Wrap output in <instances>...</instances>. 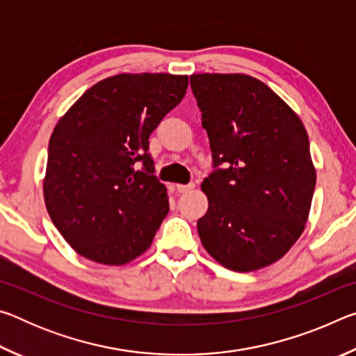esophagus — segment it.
Returning <instances> with one entry per match:
<instances>
[{
  "label": "esophagus",
  "instance_id": "esophagus-1",
  "mask_svg": "<svg viewBox=\"0 0 356 356\" xmlns=\"http://www.w3.org/2000/svg\"><path fill=\"white\" fill-rule=\"evenodd\" d=\"M193 188H195V184H188V185L177 184V185H176V190H177L179 193H186V191H191Z\"/></svg>",
  "mask_w": 356,
  "mask_h": 356
}]
</instances>
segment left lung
Returning <instances> with one entry per match:
<instances>
[{"label":"left lung","instance_id":"8db88e82","mask_svg":"<svg viewBox=\"0 0 356 356\" xmlns=\"http://www.w3.org/2000/svg\"><path fill=\"white\" fill-rule=\"evenodd\" d=\"M213 165L201 185L209 209L197 220L204 248L222 267H268L300 238L316 188L309 140L298 114L245 74H196Z\"/></svg>","mask_w":356,"mask_h":356}]
</instances>
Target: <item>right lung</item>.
<instances>
[{
	"label": "right lung",
	"mask_w": 356,
	"mask_h": 356,
	"mask_svg": "<svg viewBox=\"0 0 356 356\" xmlns=\"http://www.w3.org/2000/svg\"><path fill=\"white\" fill-rule=\"evenodd\" d=\"M186 86V75L108 76L58 120L48 144L44 200L53 225L80 256L125 265L152 245L170 197L154 176L149 136Z\"/></svg>",
	"instance_id": "obj_1"
}]
</instances>
